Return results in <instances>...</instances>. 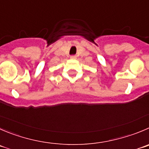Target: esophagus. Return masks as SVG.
<instances>
[{"label": "esophagus", "mask_w": 149, "mask_h": 149, "mask_svg": "<svg viewBox=\"0 0 149 149\" xmlns=\"http://www.w3.org/2000/svg\"><path fill=\"white\" fill-rule=\"evenodd\" d=\"M70 58L72 59H74V58H76V56L75 55H72V56H71Z\"/></svg>", "instance_id": "34e87169"}]
</instances>
